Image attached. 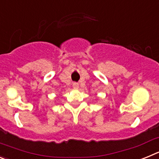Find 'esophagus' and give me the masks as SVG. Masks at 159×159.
<instances>
[{
	"instance_id": "1",
	"label": "esophagus",
	"mask_w": 159,
	"mask_h": 159,
	"mask_svg": "<svg viewBox=\"0 0 159 159\" xmlns=\"http://www.w3.org/2000/svg\"><path fill=\"white\" fill-rule=\"evenodd\" d=\"M72 87H73V88H74V89H78V88H79V84H78V83H73Z\"/></svg>"
}]
</instances>
